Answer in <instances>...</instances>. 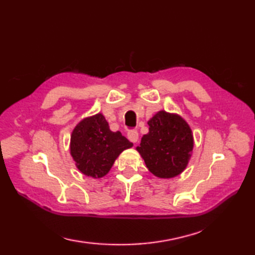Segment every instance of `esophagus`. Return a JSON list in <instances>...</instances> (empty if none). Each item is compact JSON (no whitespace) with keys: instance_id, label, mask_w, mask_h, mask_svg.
Returning <instances> with one entry per match:
<instances>
[{"instance_id":"obj_1","label":"esophagus","mask_w":255,"mask_h":255,"mask_svg":"<svg viewBox=\"0 0 255 255\" xmlns=\"http://www.w3.org/2000/svg\"><path fill=\"white\" fill-rule=\"evenodd\" d=\"M128 138L129 139V141H132V142H137V140H138V133H137V131H135V129H132V131H128Z\"/></svg>"}]
</instances>
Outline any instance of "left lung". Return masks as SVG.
<instances>
[{
  "instance_id": "left-lung-1",
  "label": "left lung",
  "mask_w": 255,
  "mask_h": 255,
  "mask_svg": "<svg viewBox=\"0 0 255 255\" xmlns=\"http://www.w3.org/2000/svg\"><path fill=\"white\" fill-rule=\"evenodd\" d=\"M149 132L136 147L149 172L159 178H173L184 172L194 148V135L183 118L160 110L148 122Z\"/></svg>"
}]
</instances>
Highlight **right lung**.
Here are the masks:
<instances>
[{"label":"right lung","mask_w":255,"mask_h":255,"mask_svg":"<svg viewBox=\"0 0 255 255\" xmlns=\"http://www.w3.org/2000/svg\"><path fill=\"white\" fill-rule=\"evenodd\" d=\"M132 146L119 131H111L101 113L81 120L70 136V154L76 166L93 178L108 174L120 153Z\"/></svg>","instance_id":"obj_1"}]
</instances>
